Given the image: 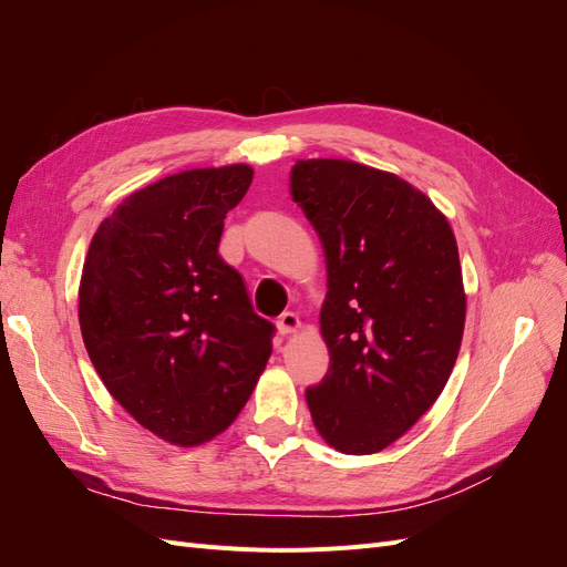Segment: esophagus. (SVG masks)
<instances>
[{
	"label": "esophagus",
	"instance_id": "esophagus-1",
	"mask_svg": "<svg viewBox=\"0 0 567 567\" xmlns=\"http://www.w3.org/2000/svg\"><path fill=\"white\" fill-rule=\"evenodd\" d=\"M277 326H279V333H281V336H290V333H296V331L300 329V319H298L296 312H284V315L279 317Z\"/></svg>",
	"mask_w": 567,
	"mask_h": 567
}]
</instances>
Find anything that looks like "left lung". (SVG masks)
I'll return each mask as SVG.
<instances>
[{
	"label": "left lung",
	"mask_w": 567,
	"mask_h": 567,
	"mask_svg": "<svg viewBox=\"0 0 567 567\" xmlns=\"http://www.w3.org/2000/svg\"><path fill=\"white\" fill-rule=\"evenodd\" d=\"M290 196L329 271L319 323L331 367L307 406L333 450L375 454L450 381L466 323L456 238L423 192L354 161H298Z\"/></svg>",
	"instance_id": "1"
}]
</instances>
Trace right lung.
Wrapping results in <instances>:
<instances>
[{
  "mask_svg": "<svg viewBox=\"0 0 567 567\" xmlns=\"http://www.w3.org/2000/svg\"><path fill=\"white\" fill-rule=\"evenodd\" d=\"M250 165L184 169L130 194L101 221L80 281L96 373L146 431L198 447L234 423L271 354L274 326L219 257Z\"/></svg>",
  "mask_w": 567,
  "mask_h": 567,
  "instance_id": "right-lung-1",
  "label": "right lung"
}]
</instances>
